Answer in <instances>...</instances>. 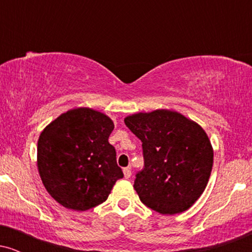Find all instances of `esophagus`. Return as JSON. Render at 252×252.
<instances>
[{"label":"esophagus","instance_id":"1","mask_svg":"<svg viewBox=\"0 0 252 252\" xmlns=\"http://www.w3.org/2000/svg\"><path fill=\"white\" fill-rule=\"evenodd\" d=\"M123 173H124V178L129 179L130 176H131V168H130V167H126V168L123 169Z\"/></svg>","mask_w":252,"mask_h":252}]
</instances>
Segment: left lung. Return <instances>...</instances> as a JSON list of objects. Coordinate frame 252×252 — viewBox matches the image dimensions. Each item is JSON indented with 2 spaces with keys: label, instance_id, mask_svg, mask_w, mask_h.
Instances as JSON below:
<instances>
[{
  "label": "left lung",
  "instance_id": "1",
  "mask_svg": "<svg viewBox=\"0 0 252 252\" xmlns=\"http://www.w3.org/2000/svg\"><path fill=\"white\" fill-rule=\"evenodd\" d=\"M124 123L142 142L144 168L134 182L140 200L161 215L189 210L206 189L213 166L205 130L164 109L134 114Z\"/></svg>",
  "mask_w": 252,
  "mask_h": 252
}]
</instances>
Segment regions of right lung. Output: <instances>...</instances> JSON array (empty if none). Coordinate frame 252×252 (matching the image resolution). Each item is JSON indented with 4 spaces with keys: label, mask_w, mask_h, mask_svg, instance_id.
Here are the masks:
<instances>
[{
    "label": "right lung",
    "mask_w": 252,
    "mask_h": 252,
    "mask_svg": "<svg viewBox=\"0 0 252 252\" xmlns=\"http://www.w3.org/2000/svg\"><path fill=\"white\" fill-rule=\"evenodd\" d=\"M111 118L90 108L68 110L42 130L37 169L43 186L63 207L86 211L108 199L123 172L109 143Z\"/></svg>",
    "instance_id": "obj_1"
}]
</instances>
